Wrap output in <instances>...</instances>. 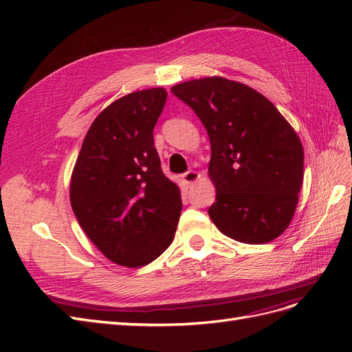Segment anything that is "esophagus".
Listing matches in <instances>:
<instances>
[{
  "mask_svg": "<svg viewBox=\"0 0 352 352\" xmlns=\"http://www.w3.org/2000/svg\"><path fill=\"white\" fill-rule=\"evenodd\" d=\"M182 179H184V182H185L186 185H190V184L197 182V180L199 179V173L195 172V170H189V172H186V173L182 175Z\"/></svg>",
  "mask_w": 352,
  "mask_h": 352,
  "instance_id": "esophagus-1",
  "label": "esophagus"
}]
</instances>
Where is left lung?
Instances as JSON below:
<instances>
[{
	"instance_id": "obj_1",
	"label": "left lung",
	"mask_w": 352,
	"mask_h": 352,
	"mask_svg": "<svg viewBox=\"0 0 352 352\" xmlns=\"http://www.w3.org/2000/svg\"><path fill=\"white\" fill-rule=\"evenodd\" d=\"M172 92L195 111L210 138L212 223L243 243L280 236L304 179V150L292 126L264 95L226 78L182 82Z\"/></svg>"
}]
</instances>
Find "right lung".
<instances>
[{
	"label": "right lung",
	"mask_w": 352,
	"mask_h": 352,
	"mask_svg": "<svg viewBox=\"0 0 352 352\" xmlns=\"http://www.w3.org/2000/svg\"><path fill=\"white\" fill-rule=\"evenodd\" d=\"M164 88L127 94L91 124L70 180V204L80 228L105 257L142 267L175 238L182 211L154 146Z\"/></svg>",
	"instance_id": "right-lung-1"
}]
</instances>
